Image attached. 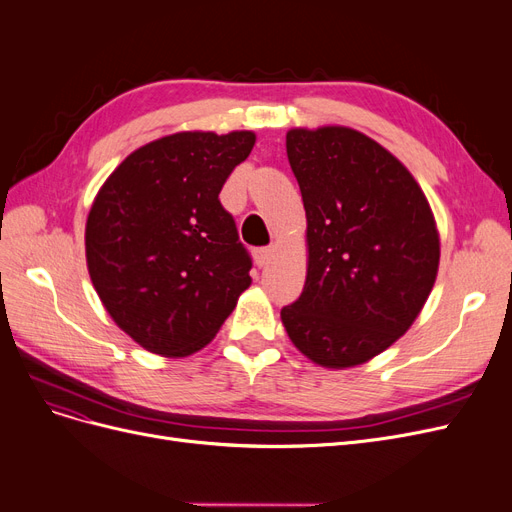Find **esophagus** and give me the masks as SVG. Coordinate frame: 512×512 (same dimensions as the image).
Returning a JSON list of instances; mask_svg holds the SVG:
<instances>
[{
    "mask_svg": "<svg viewBox=\"0 0 512 512\" xmlns=\"http://www.w3.org/2000/svg\"><path fill=\"white\" fill-rule=\"evenodd\" d=\"M271 256H273V247H256V250H254V260H256L258 267L269 265Z\"/></svg>",
    "mask_w": 512,
    "mask_h": 512,
    "instance_id": "1",
    "label": "esophagus"
}]
</instances>
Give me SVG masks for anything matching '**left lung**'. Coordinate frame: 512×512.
Returning <instances> with one entry per match:
<instances>
[{"label": "left lung", "instance_id": "1", "mask_svg": "<svg viewBox=\"0 0 512 512\" xmlns=\"http://www.w3.org/2000/svg\"><path fill=\"white\" fill-rule=\"evenodd\" d=\"M286 153L307 215V277L282 309L292 344L322 367L361 365L404 335L438 275L427 198L393 153L352 128H294Z\"/></svg>", "mask_w": 512, "mask_h": 512}]
</instances>
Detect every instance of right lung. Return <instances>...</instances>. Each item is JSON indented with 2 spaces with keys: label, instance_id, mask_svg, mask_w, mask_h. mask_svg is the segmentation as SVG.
<instances>
[{
  "label": "right lung",
  "instance_id": "right-lung-1",
  "mask_svg": "<svg viewBox=\"0 0 512 512\" xmlns=\"http://www.w3.org/2000/svg\"><path fill=\"white\" fill-rule=\"evenodd\" d=\"M254 132H177L123 160L85 228L89 277L106 312L162 356L205 348L252 284V258L222 207Z\"/></svg>",
  "mask_w": 512,
  "mask_h": 512
}]
</instances>
